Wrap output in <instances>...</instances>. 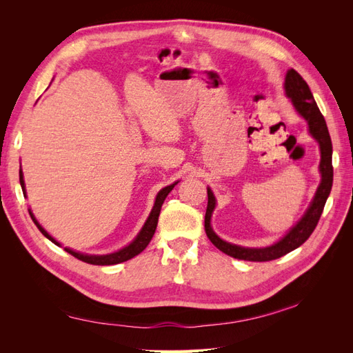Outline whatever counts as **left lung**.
<instances>
[{
    "instance_id": "obj_1",
    "label": "left lung",
    "mask_w": 353,
    "mask_h": 353,
    "mask_svg": "<svg viewBox=\"0 0 353 353\" xmlns=\"http://www.w3.org/2000/svg\"><path fill=\"white\" fill-rule=\"evenodd\" d=\"M284 92L285 97L290 99L294 110L297 114L306 121L307 131L311 137L319 145V153H321V160H319V174H321V181L315 191V194L309 203L307 209L294 225L288 230L284 236L266 248H243L239 244H232L225 240H222L218 234L213 231L210 221L213 210L216 208V199L210 187H208V209L205 216V230L209 240L216 245V248L228 256H232L236 259L241 261H252V262H266L279 259L281 256L290 253L292 250L302 245L311 234L314 232L316 223L321 216L325 201L330 196L331 185H333V165H331V157H333V145H331V138L328 134V128L325 123L324 116L319 112L318 105L314 100V95L309 90L305 79L299 74L294 69H288L284 79Z\"/></svg>"
}]
</instances>
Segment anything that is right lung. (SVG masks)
<instances>
[{"label":"right lung","mask_w":353,"mask_h":353,"mask_svg":"<svg viewBox=\"0 0 353 353\" xmlns=\"http://www.w3.org/2000/svg\"><path fill=\"white\" fill-rule=\"evenodd\" d=\"M19 179H20V185H22V191H23V196L26 197V187H25V179H23V170H22V166H20V170H19ZM178 184V181L174 184L170 185H166L163 187L162 190L159 191L157 196H156V200H154V205H153V209L150 212V215H148V218L145 219L143 228L140 230V232L137 234V237L128 244L125 245V248L119 249L117 252H113V253H108V254H88V253H81V252H77L73 249H69V248H65V250L68 253H70L72 256H74V258H78L79 261L82 262H87V263H91V265H116V263H121V262H125L128 259H132L134 256L140 254L147 245L148 243H150V240L153 239L154 236V231H156V227H157V221H159V215H160V209H162V205L165 199L168 197V194L172 191V188ZM29 210V215L32 218V221L35 222V225L38 227V230L44 234V236L54 243L56 245H61L54 237H51L50 234L42 228L41 223L38 222V219L35 218L34 212L30 210V208L28 209Z\"/></svg>","instance_id":"obj_1"}]
</instances>
